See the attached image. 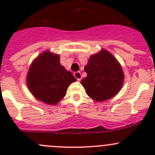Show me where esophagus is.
Wrapping results in <instances>:
<instances>
[{"label": "esophagus", "mask_w": 155, "mask_h": 155, "mask_svg": "<svg viewBox=\"0 0 155 155\" xmlns=\"http://www.w3.org/2000/svg\"><path fill=\"white\" fill-rule=\"evenodd\" d=\"M74 76H75V78H76V79H77V80L80 81L81 79H82V75H81V73L79 71L75 72V73H74Z\"/></svg>", "instance_id": "1"}]
</instances>
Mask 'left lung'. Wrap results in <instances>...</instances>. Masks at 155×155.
Here are the masks:
<instances>
[{
	"label": "left lung",
	"instance_id": "obj_1",
	"mask_svg": "<svg viewBox=\"0 0 155 155\" xmlns=\"http://www.w3.org/2000/svg\"><path fill=\"white\" fill-rule=\"evenodd\" d=\"M87 76L81 81L87 94L103 102L113 97L121 89L124 74L119 63L107 50L90 58L85 67Z\"/></svg>",
	"mask_w": 155,
	"mask_h": 155
}]
</instances>
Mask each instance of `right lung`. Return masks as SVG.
Returning a JSON list of instances; mask_svg holds the SVG:
<instances>
[{
    "mask_svg": "<svg viewBox=\"0 0 155 155\" xmlns=\"http://www.w3.org/2000/svg\"><path fill=\"white\" fill-rule=\"evenodd\" d=\"M76 78L60 64L59 55L45 51L33 62L27 83L32 94L48 104H58L66 95L68 87Z\"/></svg>",
    "mask_w": 155,
    "mask_h": 155,
    "instance_id": "right-lung-1",
    "label": "right lung"
}]
</instances>
